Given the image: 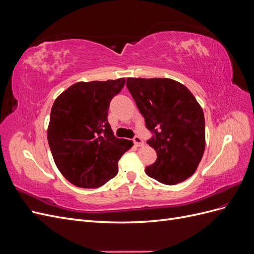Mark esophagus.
Returning <instances> with one entry per match:
<instances>
[{
	"instance_id": "esophagus-1",
	"label": "esophagus",
	"mask_w": 254,
	"mask_h": 254,
	"mask_svg": "<svg viewBox=\"0 0 254 254\" xmlns=\"http://www.w3.org/2000/svg\"><path fill=\"white\" fill-rule=\"evenodd\" d=\"M133 142H134V144L137 146V147H141V146L144 145L143 139H142L141 136H139V135H135V136L133 137Z\"/></svg>"
}]
</instances>
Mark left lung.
<instances>
[{
    "label": "left lung",
    "mask_w": 254,
    "mask_h": 254,
    "mask_svg": "<svg viewBox=\"0 0 254 254\" xmlns=\"http://www.w3.org/2000/svg\"><path fill=\"white\" fill-rule=\"evenodd\" d=\"M145 124L156 162L145 173L164 184L180 183L195 173L205 147L204 115L195 96L170 78H127Z\"/></svg>",
    "instance_id": "obj_1"
}]
</instances>
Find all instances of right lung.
I'll return each mask as SVG.
<instances>
[{
	"label": "right lung",
	"instance_id": "right-lung-1",
	"mask_svg": "<svg viewBox=\"0 0 254 254\" xmlns=\"http://www.w3.org/2000/svg\"><path fill=\"white\" fill-rule=\"evenodd\" d=\"M125 78L76 82L53 104L48 141L60 173L74 186L95 189L117 176L132 141L118 139L108 122L111 99Z\"/></svg>",
	"mask_w": 254,
	"mask_h": 254
}]
</instances>
